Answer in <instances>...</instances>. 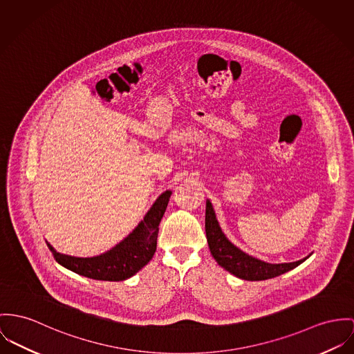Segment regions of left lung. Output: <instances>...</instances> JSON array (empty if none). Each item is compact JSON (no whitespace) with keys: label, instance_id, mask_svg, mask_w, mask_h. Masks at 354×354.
<instances>
[{"label":"left lung","instance_id":"left-lung-1","mask_svg":"<svg viewBox=\"0 0 354 354\" xmlns=\"http://www.w3.org/2000/svg\"><path fill=\"white\" fill-rule=\"evenodd\" d=\"M205 229H206V237L210 252L213 257L216 259L218 266L225 268L227 272L250 281L257 280H267L272 279L279 274L288 272L294 268H297L304 260L308 259L304 257L294 263H281V264H271L261 261L259 259H254L249 254H246L243 250H240L237 246L232 244L226 236L222 233L221 226L216 218V212L213 209L212 202L206 201V218H205Z\"/></svg>","mask_w":354,"mask_h":354}]
</instances>
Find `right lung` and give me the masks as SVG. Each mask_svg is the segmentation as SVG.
I'll return each mask as SVG.
<instances>
[{"instance_id": "1", "label": "right lung", "mask_w": 354, "mask_h": 354, "mask_svg": "<svg viewBox=\"0 0 354 354\" xmlns=\"http://www.w3.org/2000/svg\"><path fill=\"white\" fill-rule=\"evenodd\" d=\"M171 194L169 190L164 191L135 230L120 244L100 256L84 259L67 256L56 252L48 243L47 245L51 249L55 260L73 272L105 281L129 279L145 267L156 252L159 223L163 218Z\"/></svg>"}]
</instances>
